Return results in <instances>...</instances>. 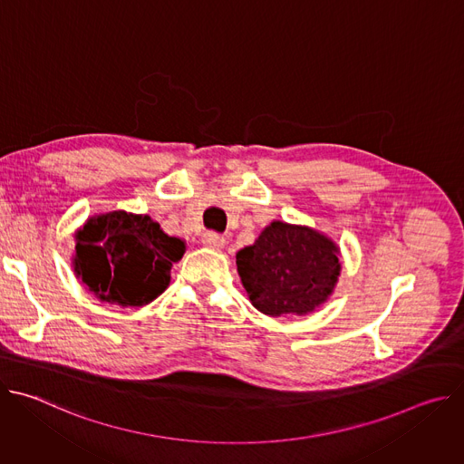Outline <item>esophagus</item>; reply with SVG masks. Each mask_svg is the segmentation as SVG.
Wrapping results in <instances>:
<instances>
[{"label": "esophagus", "instance_id": "1", "mask_svg": "<svg viewBox=\"0 0 464 464\" xmlns=\"http://www.w3.org/2000/svg\"><path fill=\"white\" fill-rule=\"evenodd\" d=\"M202 244L206 247H211V249H222L224 244H226V238L218 233H213V231H208L202 235Z\"/></svg>", "mask_w": 464, "mask_h": 464}]
</instances>
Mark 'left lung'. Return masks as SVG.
Wrapping results in <instances>:
<instances>
[{
	"instance_id": "1",
	"label": "left lung",
	"mask_w": 464,
	"mask_h": 464,
	"mask_svg": "<svg viewBox=\"0 0 464 464\" xmlns=\"http://www.w3.org/2000/svg\"><path fill=\"white\" fill-rule=\"evenodd\" d=\"M237 270L258 312L304 315L334 292L342 272L340 247L308 226L276 220L237 253Z\"/></svg>"
}]
</instances>
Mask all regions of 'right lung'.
<instances>
[{
    "mask_svg": "<svg viewBox=\"0 0 464 464\" xmlns=\"http://www.w3.org/2000/svg\"><path fill=\"white\" fill-rule=\"evenodd\" d=\"M73 270L101 301L140 308L161 295L185 242L169 237L149 215H95L75 233Z\"/></svg>",
    "mask_w": 464,
    "mask_h": 464,
    "instance_id": "1",
    "label": "right lung"
}]
</instances>
